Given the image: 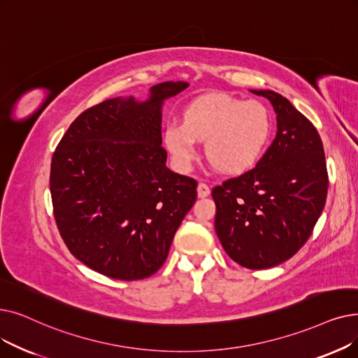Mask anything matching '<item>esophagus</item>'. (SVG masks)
<instances>
[{"label":"esophagus","instance_id":"obj_1","mask_svg":"<svg viewBox=\"0 0 358 358\" xmlns=\"http://www.w3.org/2000/svg\"><path fill=\"white\" fill-rule=\"evenodd\" d=\"M210 194V189L208 187V184H205V182H199V185H197V196L199 197H208Z\"/></svg>","mask_w":358,"mask_h":358}]
</instances>
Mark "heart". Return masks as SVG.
<instances>
[{
  "label": "heart",
  "instance_id": "obj_1",
  "mask_svg": "<svg viewBox=\"0 0 358 358\" xmlns=\"http://www.w3.org/2000/svg\"><path fill=\"white\" fill-rule=\"evenodd\" d=\"M272 131V117L260 101H240L212 93L190 102L182 122H168L164 143L181 171L192 169L199 142L206 141V155L225 174L252 169L265 152Z\"/></svg>",
  "mask_w": 358,
  "mask_h": 358
}]
</instances>
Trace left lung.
Listing matches in <instances>:
<instances>
[{
  "label": "left lung",
  "mask_w": 358,
  "mask_h": 358,
  "mask_svg": "<svg viewBox=\"0 0 358 358\" xmlns=\"http://www.w3.org/2000/svg\"><path fill=\"white\" fill-rule=\"evenodd\" d=\"M276 136L257 165L212 190L215 231L227 255L247 269L291 259L312 236L328 194L322 138L308 118L273 90Z\"/></svg>",
  "instance_id": "left-lung-1"
}]
</instances>
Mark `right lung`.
Returning <instances> with one entry per match:
<instances>
[{
	"label": "right lung",
	"instance_id": "right-lung-1",
	"mask_svg": "<svg viewBox=\"0 0 358 358\" xmlns=\"http://www.w3.org/2000/svg\"><path fill=\"white\" fill-rule=\"evenodd\" d=\"M189 86L165 82L146 102L114 98L77 117L51 162L54 217L70 253L120 281L149 278L197 197V181L168 169L161 106Z\"/></svg>",
	"mask_w": 358,
	"mask_h": 358
}]
</instances>
